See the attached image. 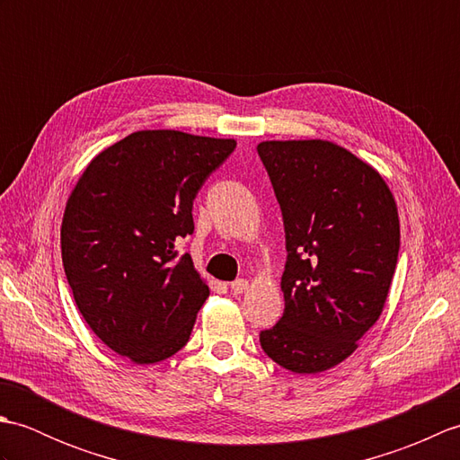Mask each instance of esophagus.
Masks as SVG:
<instances>
[{
	"mask_svg": "<svg viewBox=\"0 0 460 460\" xmlns=\"http://www.w3.org/2000/svg\"><path fill=\"white\" fill-rule=\"evenodd\" d=\"M247 288H249V280H245V279H237L231 282V290L235 292V295H243Z\"/></svg>",
	"mask_w": 460,
	"mask_h": 460,
	"instance_id": "34e87169",
	"label": "esophagus"
}]
</instances>
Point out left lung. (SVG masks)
<instances>
[{"label":"left lung","mask_w":460,"mask_h":460,"mask_svg":"<svg viewBox=\"0 0 460 460\" xmlns=\"http://www.w3.org/2000/svg\"><path fill=\"white\" fill-rule=\"evenodd\" d=\"M282 211L285 312L261 332L265 354L295 374L344 361L376 324L399 252V215L384 178L326 140L261 142Z\"/></svg>","instance_id":"left-lung-1"}]
</instances>
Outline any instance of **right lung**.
<instances>
[{"instance_id":"right-lung-1","label":"right lung","mask_w":460,"mask_h":460,"mask_svg":"<svg viewBox=\"0 0 460 460\" xmlns=\"http://www.w3.org/2000/svg\"><path fill=\"white\" fill-rule=\"evenodd\" d=\"M235 140L142 130L86 165L61 225L63 267L91 330L119 356L155 364L188 344L209 287L175 243L193 199Z\"/></svg>"}]
</instances>
